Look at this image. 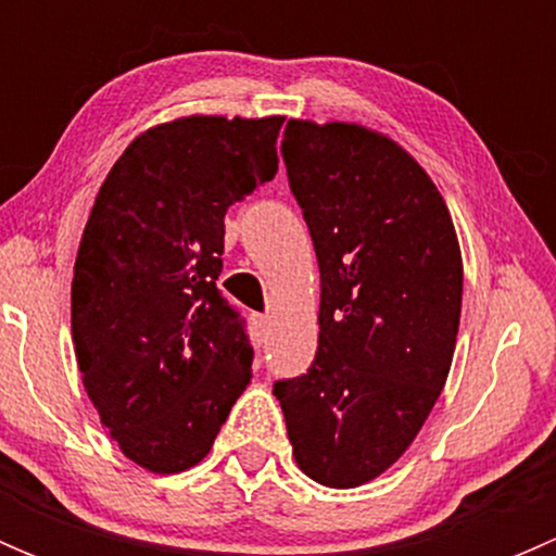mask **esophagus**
Returning <instances> with one entry per match:
<instances>
[{
	"label": "esophagus",
	"mask_w": 556,
	"mask_h": 556,
	"mask_svg": "<svg viewBox=\"0 0 556 556\" xmlns=\"http://www.w3.org/2000/svg\"><path fill=\"white\" fill-rule=\"evenodd\" d=\"M252 325H255V333L257 339H266L268 333V325H271V319H268V314H252Z\"/></svg>",
	"instance_id": "esophagus-1"
}]
</instances>
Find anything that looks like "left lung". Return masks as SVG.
<instances>
[{"label":"left lung","mask_w":556,"mask_h":556,"mask_svg":"<svg viewBox=\"0 0 556 556\" xmlns=\"http://www.w3.org/2000/svg\"><path fill=\"white\" fill-rule=\"evenodd\" d=\"M282 159L319 263V346L274 395L299 468L352 490L403 457L444 390L463 255L444 195L387 134L290 117Z\"/></svg>","instance_id":"1"}]
</instances>
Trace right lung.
Listing matches in <instances>:
<instances>
[{
  "instance_id": "obj_1",
  "label": "right lung",
  "mask_w": 556,
  "mask_h": 556,
  "mask_svg": "<svg viewBox=\"0 0 556 556\" xmlns=\"http://www.w3.org/2000/svg\"><path fill=\"white\" fill-rule=\"evenodd\" d=\"M282 115H188L139 134L99 188L72 277V341L110 439L150 473L206 457L252 379L215 279L228 206L277 174Z\"/></svg>"
}]
</instances>
